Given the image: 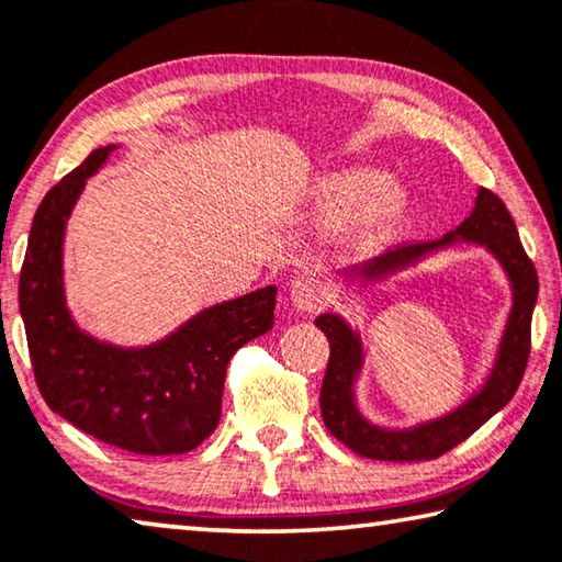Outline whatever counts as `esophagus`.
<instances>
[{
    "mask_svg": "<svg viewBox=\"0 0 562 562\" xmlns=\"http://www.w3.org/2000/svg\"><path fill=\"white\" fill-rule=\"evenodd\" d=\"M290 302L300 310V313H315V310H319L327 302L325 282L313 272L297 274V278L290 282Z\"/></svg>",
    "mask_w": 562,
    "mask_h": 562,
    "instance_id": "obj_1",
    "label": "esophagus"
}]
</instances>
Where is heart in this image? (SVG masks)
<instances>
[{"label": "heart", "mask_w": 562, "mask_h": 562, "mask_svg": "<svg viewBox=\"0 0 562 562\" xmlns=\"http://www.w3.org/2000/svg\"><path fill=\"white\" fill-rule=\"evenodd\" d=\"M310 207L319 225L350 217L352 245L368 249L395 235L413 207V194L378 167L350 165L319 177L310 190Z\"/></svg>", "instance_id": "heart-1"}]
</instances>
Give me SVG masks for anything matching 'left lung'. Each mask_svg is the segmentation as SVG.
<instances>
[{"label": "left lung", "instance_id": "1", "mask_svg": "<svg viewBox=\"0 0 562 562\" xmlns=\"http://www.w3.org/2000/svg\"><path fill=\"white\" fill-rule=\"evenodd\" d=\"M458 239L483 245L487 252L495 255V260L503 265L513 284V310L507 317L495 368L485 380L483 390L458 409H452L450 415L409 427V430H387V427L364 420L358 405H355V378L362 368L360 337L352 333L340 315L325 313L315 319V325L323 329L329 342V362L323 390H319L323 420L337 440L362 458L413 462L445 456L456 445L468 440L497 409L510 403L525 375V364L530 358V319L538 300V272L530 257L525 255L510 212L495 192L485 190V187L477 190L470 217L442 239L397 247L393 252L378 257L375 262L364 265L360 274L364 280H380L423 260L427 252L456 245Z\"/></svg>", "mask_w": 562, "mask_h": 562}]
</instances>
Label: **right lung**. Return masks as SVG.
<instances>
[{
    "instance_id": "obj_1",
    "label": "right lung",
    "mask_w": 562,
    "mask_h": 562,
    "mask_svg": "<svg viewBox=\"0 0 562 562\" xmlns=\"http://www.w3.org/2000/svg\"><path fill=\"white\" fill-rule=\"evenodd\" d=\"M114 145L94 149L44 194L20 272V313L37 387L79 430L135 456H180L220 423L227 362L272 329L278 288L202 310L155 345L124 350L75 325L65 305L61 243L87 177Z\"/></svg>"
}]
</instances>
